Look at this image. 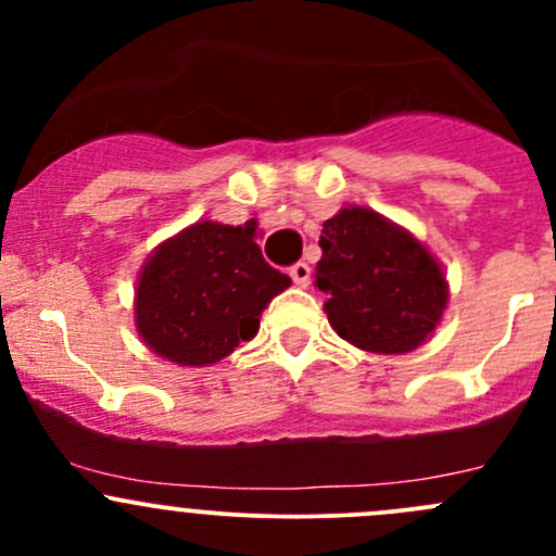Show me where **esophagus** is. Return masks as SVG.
<instances>
[{
    "label": "esophagus",
    "mask_w": 556,
    "mask_h": 556,
    "mask_svg": "<svg viewBox=\"0 0 556 556\" xmlns=\"http://www.w3.org/2000/svg\"><path fill=\"white\" fill-rule=\"evenodd\" d=\"M290 277H293V282L299 285V288H306L312 279V268L309 263H295L293 268H290Z\"/></svg>",
    "instance_id": "34e87169"
}]
</instances>
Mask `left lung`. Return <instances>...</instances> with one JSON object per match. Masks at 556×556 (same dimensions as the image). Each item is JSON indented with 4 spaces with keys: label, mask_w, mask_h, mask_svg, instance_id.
I'll return each instance as SVG.
<instances>
[{
    "label": "left lung",
    "mask_w": 556,
    "mask_h": 556,
    "mask_svg": "<svg viewBox=\"0 0 556 556\" xmlns=\"http://www.w3.org/2000/svg\"><path fill=\"white\" fill-rule=\"evenodd\" d=\"M314 285L330 328L357 350L403 355L433 336L450 304L439 257L412 231L366 206H341L319 233Z\"/></svg>",
    "instance_id": "8db88e82"
}]
</instances>
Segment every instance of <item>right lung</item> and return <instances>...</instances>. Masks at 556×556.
Listing matches in <instances>:
<instances>
[{
  "mask_svg": "<svg viewBox=\"0 0 556 556\" xmlns=\"http://www.w3.org/2000/svg\"><path fill=\"white\" fill-rule=\"evenodd\" d=\"M288 274L268 266L255 223L199 220L150 252L134 290L139 339L174 366H212L261 328Z\"/></svg>",
  "mask_w": 556,
  "mask_h": 556,
  "instance_id": "right-lung-1",
  "label": "right lung"
}]
</instances>
